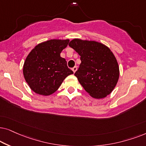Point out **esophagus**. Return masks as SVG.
Returning <instances> with one entry per match:
<instances>
[{"label": "esophagus", "mask_w": 146, "mask_h": 146, "mask_svg": "<svg viewBox=\"0 0 146 146\" xmlns=\"http://www.w3.org/2000/svg\"><path fill=\"white\" fill-rule=\"evenodd\" d=\"M77 67H76V66H75L73 68H72V71H73V73H75V72H76V71H77Z\"/></svg>", "instance_id": "1"}]
</instances>
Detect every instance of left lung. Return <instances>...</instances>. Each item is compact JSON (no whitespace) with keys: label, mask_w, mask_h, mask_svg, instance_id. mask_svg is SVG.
Instances as JSON below:
<instances>
[{"label":"left lung","mask_w":146,"mask_h":146,"mask_svg":"<svg viewBox=\"0 0 146 146\" xmlns=\"http://www.w3.org/2000/svg\"><path fill=\"white\" fill-rule=\"evenodd\" d=\"M79 55L81 63L75 75L93 98L110 95L119 77L117 61L110 48L95 40L74 38L69 43Z\"/></svg>","instance_id":"8db88e82"}]
</instances>
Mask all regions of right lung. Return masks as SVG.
<instances>
[{
	"label": "right lung",
	"instance_id": "obj_1",
	"mask_svg": "<svg viewBox=\"0 0 146 146\" xmlns=\"http://www.w3.org/2000/svg\"><path fill=\"white\" fill-rule=\"evenodd\" d=\"M69 39H50L35 46L23 65V75L30 88L47 96L59 89L64 79L73 72L60 55Z\"/></svg>",
	"mask_w": 146,
	"mask_h": 146
}]
</instances>
